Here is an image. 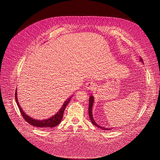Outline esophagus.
<instances>
[{
    "mask_svg": "<svg viewBox=\"0 0 160 160\" xmlns=\"http://www.w3.org/2000/svg\"><path fill=\"white\" fill-rule=\"evenodd\" d=\"M85 88L87 90H89V91H93V89H95V84L92 82H89L86 83L85 85Z\"/></svg>",
    "mask_w": 160,
    "mask_h": 160,
    "instance_id": "1",
    "label": "esophagus"
}]
</instances>
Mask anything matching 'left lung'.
Segmentation results:
<instances>
[{
  "label": "left lung",
  "mask_w": 160,
  "mask_h": 160,
  "mask_svg": "<svg viewBox=\"0 0 160 160\" xmlns=\"http://www.w3.org/2000/svg\"><path fill=\"white\" fill-rule=\"evenodd\" d=\"M140 61L142 62V63H143V59H142V58L140 57ZM93 102H94V97L91 95L89 97V118H90V120L91 121L92 123L96 127H98L100 129H103V130H109V129H114V128H104V127H101L98 125L95 121H94L93 119V115H92V107H93Z\"/></svg>",
  "instance_id": "1"
}]
</instances>
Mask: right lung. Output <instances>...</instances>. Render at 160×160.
Listing matches in <instances>:
<instances>
[{"instance_id":"add662e5","label":"right lung","mask_w":160,"mask_h":160,"mask_svg":"<svg viewBox=\"0 0 160 160\" xmlns=\"http://www.w3.org/2000/svg\"><path fill=\"white\" fill-rule=\"evenodd\" d=\"M17 89L15 91V98L17 104V106L19 108V110L21 112V113L22 114V116L23 118L24 119V120L29 123V124H31V125H33L34 127H38V128H52L55 127H56L58 125H59L60 123V122L62 121L63 113H64V110L66 108L67 106L68 105L69 102L70 101V100L71 99L72 95H71V97H69V98L67 99L63 104L62 105V107H61V109L56 113V114H54L53 116H52V117L46 119H43V120H39V119H35L32 118L31 116H29L28 114H26L24 111L23 109L22 108L21 106H20L19 103H18V98H17Z\"/></svg>"}]
</instances>
